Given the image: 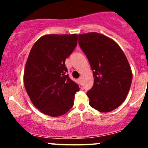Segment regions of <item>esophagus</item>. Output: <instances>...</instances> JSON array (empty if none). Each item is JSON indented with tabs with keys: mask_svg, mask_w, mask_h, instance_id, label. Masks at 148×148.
<instances>
[{
	"mask_svg": "<svg viewBox=\"0 0 148 148\" xmlns=\"http://www.w3.org/2000/svg\"><path fill=\"white\" fill-rule=\"evenodd\" d=\"M78 83L80 84H82V78H79L78 79Z\"/></svg>",
	"mask_w": 148,
	"mask_h": 148,
	"instance_id": "1",
	"label": "esophagus"
}]
</instances>
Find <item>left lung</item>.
<instances>
[{"label": "left lung", "instance_id": "obj_1", "mask_svg": "<svg viewBox=\"0 0 148 148\" xmlns=\"http://www.w3.org/2000/svg\"><path fill=\"white\" fill-rule=\"evenodd\" d=\"M78 44L93 70V87L87 92L89 104L100 112H111L125 101L131 86L127 58L115 40L98 32L78 35Z\"/></svg>", "mask_w": 148, "mask_h": 148}]
</instances>
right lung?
<instances>
[{"label":"right lung","mask_w":148,"mask_h":148,"mask_svg":"<svg viewBox=\"0 0 148 148\" xmlns=\"http://www.w3.org/2000/svg\"><path fill=\"white\" fill-rule=\"evenodd\" d=\"M77 41L76 34H49L40 37L30 50L23 84L33 105L44 114L61 116L73 106L79 87L66 74L65 60Z\"/></svg>","instance_id":"right-lung-1"}]
</instances>
